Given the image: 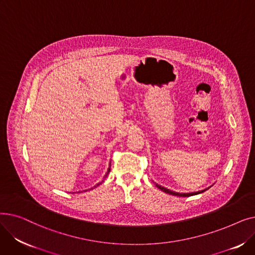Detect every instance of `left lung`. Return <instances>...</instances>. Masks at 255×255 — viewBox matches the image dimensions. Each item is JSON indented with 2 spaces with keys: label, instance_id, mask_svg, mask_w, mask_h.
<instances>
[{
  "label": "left lung",
  "instance_id": "8db88e82",
  "mask_svg": "<svg viewBox=\"0 0 255 255\" xmlns=\"http://www.w3.org/2000/svg\"><path fill=\"white\" fill-rule=\"evenodd\" d=\"M155 185L158 187V188H159L160 190H162V191H163V192H165V193H168V194H171V195H176V196H183V197L196 195V194H199V193H203L204 191H206V190H207V189H205V190H200V191H197V192H191V193H179V192H173V191H171V190H169V189H166V188H164V187L160 186V185H158V184H156V183H155Z\"/></svg>",
  "mask_w": 255,
  "mask_h": 255
}]
</instances>
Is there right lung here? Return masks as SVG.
<instances>
[{
  "mask_svg": "<svg viewBox=\"0 0 255 255\" xmlns=\"http://www.w3.org/2000/svg\"><path fill=\"white\" fill-rule=\"evenodd\" d=\"M110 171H111V164H110V167H109V169H107V172H106V176H107V175H109V173H110ZM99 184H100V183H99ZM99 184H97V186H98Z\"/></svg>",
  "mask_w": 255,
  "mask_h": 255,
  "instance_id": "add662e5",
  "label": "right lung"
}]
</instances>
